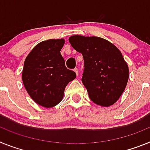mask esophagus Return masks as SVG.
Listing matches in <instances>:
<instances>
[{"instance_id": "obj_1", "label": "esophagus", "mask_w": 150, "mask_h": 150, "mask_svg": "<svg viewBox=\"0 0 150 150\" xmlns=\"http://www.w3.org/2000/svg\"><path fill=\"white\" fill-rule=\"evenodd\" d=\"M74 71L75 72V74H76L77 76H78V75H79V69H78L77 68H75V69H74Z\"/></svg>"}]
</instances>
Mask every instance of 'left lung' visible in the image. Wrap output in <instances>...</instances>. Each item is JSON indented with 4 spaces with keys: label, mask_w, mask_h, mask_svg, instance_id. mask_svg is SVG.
Returning a JSON list of instances; mask_svg holds the SVG:
<instances>
[{
    "label": "left lung",
    "mask_w": 150,
    "mask_h": 150,
    "mask_svg": "<svg viewBox=\"0 0 150 150\" xmlns=\"http://www.w3.org/2000/svg\"><path fill=\"white\" fill-rule=\"evenodd\" d=\"M69 41L84 58L81 81L90 99L99 106L113 105L125 89L129 77L120 50L102 38L73 35Z\"/></svg>",
    "instance_id": "left-lung-1"
}]
</instances>
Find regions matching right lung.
Instances as JSON below:
<instances>
[{
  "mask_svg": "<svg viewBox=\"0 0 150 150\" xmlns=\"http://www.w3.org/2000/svg\"><path fill=\"white\" fill-rule=\"evenodd\" d=\"M64 39H50L39 43L24 62L22 79L32 100L46 108L57 106L62 100L65 88L76 78L68 69L60 53Z\"/></svg>",
  "mask_w": 150,
  "mask_h": 150,
  "instance_id": "1",
  "label": "right lung"
}]
</instances>
